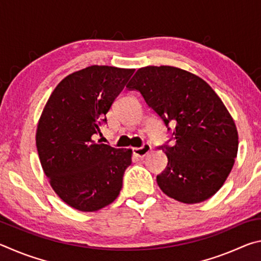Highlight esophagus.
<instances>
[{
	"label": "esophagus",
	"instance_id": "esophagus-1",
	"mask_svg": "<svg viewBox=\"0 0 261 261\" xmlns=\"http://www.w3.org/2000/svg\"><path fill=\"white\" fill-rule=\"evenodd\" d=\"M151 149H152L151 145L144 144L141 147H135L134 148V154L137 156H139V158H144V156H146L149 152H151Z\"/></svg>",
	"mask_w": 261,
	"mask_h": 261
}]
</instances>
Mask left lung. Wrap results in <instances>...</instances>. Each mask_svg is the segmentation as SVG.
<instances>
[{"label":"left lung","instance_id":"8db88e82","mask_svg":"<svg viewBox=\"0 0 261 261\" xmlns=\"http://www.w3.org/2000/svg\"><path fill=\"white\" fill-rule=\"evenodd\" d=\"M126 87L140 92L168 131L175 126V144L160 147L168 158L167 168L156 176L162 192L184 204L214 196L235 163L238 134L213 88L196 74L169 65L138 69Z\"/></svg>","mask_w":261,"mask_h":261}]
</instances>
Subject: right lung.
<instances>
[{
    "instance_id": "add662e5",
    "label": "right lung",
    "mask_w": 261,
    "mask_h": 261,
    "mask_svg": "<svg viewBox=\"0 0 261 261\" xmlns=\"http://www.w3.org/2000/svg\"><path fill=\"white\" fill-rule=\"evenodd\" d=\"M135 69L91 65L61 81L38 123L43 173L65 204L95 212L116 199L132 151L95 141L106 114Z\"/></svg>"
}]
</instances>
